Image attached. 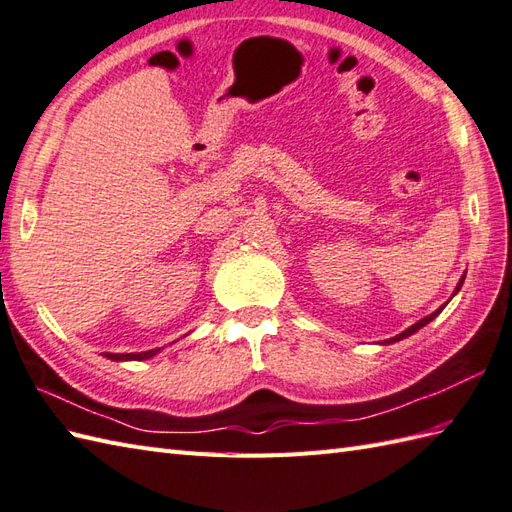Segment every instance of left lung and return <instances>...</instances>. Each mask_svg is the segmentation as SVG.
I'll list each match as a JSON object with an SVG mask.
<instances>
[{"instance_id":"obj_1","label":"left lung","mask_w":512,"mask_h":512,"mask_svg":"<svg viewBox=\"0 0 512 512\" xmlns=\"http://www.w3.org/2000/svg\"><path fill=\"white\" fill-rule=\"evenodd\" d=\"M463 282H465V276L463 278H460V282H458V286H456V291L454 293H458V289H460V286H463ZM441 313V308L439 310H436V313H432V315H428V317H423L421 321H417L415 323V326H410L408 330H404L402 334H397V336H393V339H389V341H386V343H395V341H402V339H406V336H410V334H415L419 328H423V326H426V323H430L436 315H439Z\"/></svg>"}]
</instances>
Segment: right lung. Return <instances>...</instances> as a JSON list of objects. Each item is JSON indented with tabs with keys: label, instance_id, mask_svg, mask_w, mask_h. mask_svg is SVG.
I'll list each match as a JSON object with an SVG mask.
<instances>
[{
	"label": "right lung",
	"instance_id": "add662e5",
	"mask_svg": "<svg viewBox=\"0 0 512 512\" xmlns=\"http://www.w3.org/2000/svg\"><path fill=\"white\" fill-rule=\"evenodd\" d=\"M160 352V347L158 350H149V352H141V354H104L106 358H112V360H147V358H152V356H156Z\"/></svg>",
	"mask_w": 512,
	"mask_h": 512
}]
</instances>
